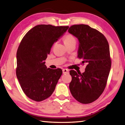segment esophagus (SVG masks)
<instances>
[{
	"label": "esophagus",
	"instance_id": "1",
	"mask_svg": "<svg viewBox=\"0 0 125 125\" xmlns=\"http://www.w3.org/2000/svg\"><path fill=\"white\" fill-rule=\"evenodd\" d=\"M63 74H65V73H69V71L68 70L66 69H63Z\"/></svg>",
	"mask_w": 125,
	"mask_h": 125
}]
</instances>
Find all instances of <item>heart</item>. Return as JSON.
<instances>
[{
    "instance_id": "b5f03b06",
    "label": "heart",
    "mask_w": 125,
    "mask_h": 125,
    "mask_svg": "<svg viewBox=\"0 0 125 125\" xmlns=\"http://www.w3.org/2000/svg\"><path fill=\"white\" fill-rule=\"evenodd\" d=\"M64 41L65 44L73 43V42H76V38L73 35L71 34H67L64 37Z\"/></svg>"
}]
</instances>
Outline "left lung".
Returning a JSON list of instances; mask_svg holds the SVG:
<instances>
[{"instance_id":"8db88e82","label":"left lung","mask_w":125,"mask_h":125,"mask_svg":"<svg viewBox=\"0 0 125 125\" xmlns=\"http://www.w3.org/2000/svg\"><path fill=\"white\" fill-rule=\"evenodd\" d=\"M69 33L78 39V58L86 64L85 72L70 70L72 80L69 84L71 94L82 104L96 100L106 85L111 67L110 47L107 39L99 31L89 25L71 26Z\"/></svg>"}]
</instances>
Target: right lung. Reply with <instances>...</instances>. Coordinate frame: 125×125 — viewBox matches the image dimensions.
<instances>
[{"mask_svg": "<svg viewBox=\"0 0 125 125\" xmlns=\"http://www.w3.org/2000/svg\"><path fill=\"white\" fill-rule=\"evenodd\" d=\"M69 26L39 25L23 36L17 52L16 75L27 96L36 102L49 97L62 74L61 69L47 68L44 61L55 42Z\"/></svg>", "mask_w": 125, "mask_h": 125, "instance_id": "obj_1", "label": "right lung"}]
</instances>
